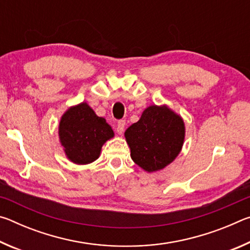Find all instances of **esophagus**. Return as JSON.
<instances>
[{
  "instance_id": "esophagus-1",
  "label": "esophagus",
  "mask_w": 250,
  "mask_h": 250,
  "mask_svg": "<svg viewBox=\"0 0 250 250\" xmlns=\"http://www.w3.org/2000/svg\"><path fill=\"white\" fill-rule=\"evenodd\" d=\"M125 120L118 121V124H117V132L119 133V134H122V133H124V131H125Z\"/></svg>"
}]
</instances>
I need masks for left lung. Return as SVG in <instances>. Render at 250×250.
<instances>
[{"label": "left lung", "mask_w": 250, "mask_h": 250, "mask_svg": "<svg viewBox=\"0 0 250 250\" xmlns=\"http://www.w3.org/2000/svg\"><path fill=\"white\" fill-rule=\"evenodd\" d=\"M131 159L143 170H163L180 154L185 139V125L167 104L150 105L138 122L125 132Z\"/></svg>", "instance_id": "left-lung-1"}]
</instances>
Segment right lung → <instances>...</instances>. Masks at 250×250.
I'll list each match as a JSON object with an SVG mask.
<instances>
[{
  "instance_id": "right-lung-1",
  "label": "right lung",
  "mask_w": 250,
  "mask_h": 250,
  "mask_svg": "<svg viewBox=\"0 0 250 250\" xmlns=\"http://www.w3.org/2000/svg\"><path fill=\"white\" fill-rule=\"evenodd\" d=\"M58 135L67 159L83 166L99 158L101 147L115 133L104 118L97 116L87 103H82L64 112Z\"/></svg>"
}]
</instances>
